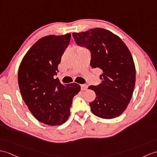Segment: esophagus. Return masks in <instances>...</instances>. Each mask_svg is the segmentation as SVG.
Masks as SVG:
<instances>
[{
	"instance_id": "esophagus-1",
	"label": "esophagus",
	"mask_w": 157,
	"mask_h": 157,
	"mask_svg": "<svg viewBox=\"0 0 157 157\" xmlns=\"http://www.w3.org/2000/svg\"><path fill=\"white\" fill-rule=\"evenodd\" d=\"M81 86L82 90H85L87 89V88H88V86H87V85H86V84H83V85H81Z\"/></svg>"
}]
</instances>
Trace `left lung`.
Masks as SVG:
<instances>
[{"label": "left lung", "instance_id": "obj_1", "mask_svg": "<svg viewBox=\"0 0 157 157\" xmlns=\"http://www.w3.org/2000/svg\"><path fill=\"white\" fill-rule=\"evenodd\" d=\"M72 36L76 44L90 51L91 67L102 71V82L88 88L97 96L89 103L92 113L105 119L120 116L127 109L135 85L131 52L119 36L102 28L73 33Z\"/></svg>", "mask_w": 157, "mask_h": 157}]
</instances>
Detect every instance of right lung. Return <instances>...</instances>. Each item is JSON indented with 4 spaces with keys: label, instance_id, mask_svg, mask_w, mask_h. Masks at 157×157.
I'll return each mask as SVG.
<instances>
[{
    "label": "right lung",
    "instance_id": "1",
    "mask_svg": "<svg viewBox=\"0 0 157 157\" xmlns=\"http://www.w3.org/2000/svg\"><path fill=\"white\" fill-rule=\"evenodd\" d=\"M71 34L48 35L34 43L19 66L18 82L22 99L40 123L54 126L65 123L72 99L81 90L76 83L61 84L55 78Z\"/></svg>",
    "mask_w": 157,
    "mask_h": 157
}]
</instances>
